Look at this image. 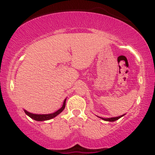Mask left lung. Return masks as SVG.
<instances>
[{
	"label": "left lung",
	"mask_w": 155,
	"mask_h": 155,
	"mask_svg": "<svg viewBox=\"0 0 155 155\" xmlns=\"http://www.w3.org/2000/svg\"><path fill=\"white\" fill-rule=\"evenodd\" d=\"M123 116H124V114L123 115H121L120 117H111V118H103V117H100L101 119H102L104 121H107V122H114V121H116L117 120H119V119L121 118V117H122Z\"/></svg>",
	"instance_id": "8db88e82"
}]
</instances>
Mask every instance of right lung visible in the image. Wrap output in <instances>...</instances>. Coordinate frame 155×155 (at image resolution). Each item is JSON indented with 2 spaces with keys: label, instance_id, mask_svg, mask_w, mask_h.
I'll use <instances>...</instances> for the list:
<instances>
[{
  "label": "right lung",
  "instance_id": "1",
  "mask_svg": "<svg viewBox=\"0 0 155 155\" xmlns=\"http://www.w3.org/2000/svg\"><path fill=\"white\" fill-rule=\"evenodd\" d=\"M65 101H66V98L64 100L63 106H62V107L60 108V109H58V111L54 112V113L48 114H33V113H31V112H29V111H27L26 110H25V109H24V111L28 117H30L31 119H33V120H34L35 121H40L41 122V121L49 120H51V119H52V118H54L55 117L58 116V114H60L63 111L64 108H65Z\"/></svg>",
  "mask_w": 155,
  "mask_h": 155
}]
</instances>
